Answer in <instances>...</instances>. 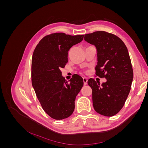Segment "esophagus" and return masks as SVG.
Listing matches in <instances>:
<instances>
[{
  "instance_id": "obj_1",
  "label": "esophagus",
  "mask_w": 148,
  "mask_h": 148,
  "mask_svg": "<svg viewBox=\"0 0 148 148\" xmlns=\"http://www.w3.org/2000/svg\"><path fill=\"white\" fill-rule=\"evenodd\" d=\"M83 82H84V85H86L88 83V78L86 77L83 78Z\"/></svg>"
}]
</instances>
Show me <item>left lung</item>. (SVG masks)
I'll return each mask as SVG.
<instances>
[{"instance_id":"1","label":"left lung","mask_w":148,"mask_h":148,"mask_svg":"<svg viewBox=\"0 0 148 148\" xmlns=\"http://www.w3.org/2000/svg\"><path fill=\"white\" fill-rule=\"evenodd\" d=\"M84 39L97 49L96 75L107 79L101 86L94 79H88L94 109L112 117L122 109L131 89L133 71L127 47L117 36L104 31L85 34Z\"/></svg>"}]
</instances>
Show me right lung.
<instances>
[{
    "label": "right lung",
    "instance_id": "right-lung-1",
    "mask_svg": "<svg viewBox=\"0 0 148 148\" xmlns=\"http://www.w3.org/2000/svg\"><path fill=\"white\" fill-rule=\"evenodd\" d=\"M84 35L64 33L44 36L36 47L31 63V82L44 112L55 120L73 114L76 96L83 86V78L75 75L69 81L62 76L61 69L68 62V52L82 42Z\"/></svg>",
    "mask_w": 148,
    "mask_h": 148
}]
</instances>
